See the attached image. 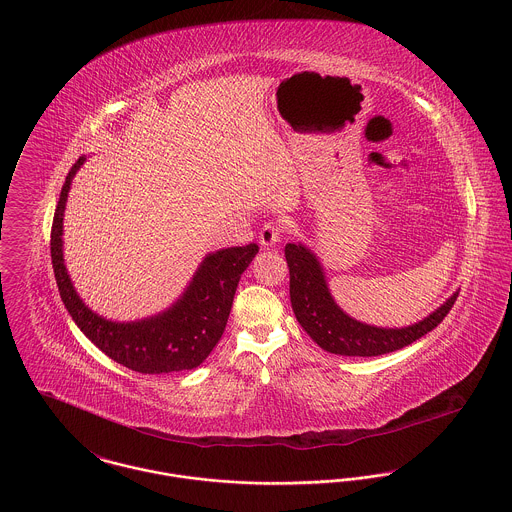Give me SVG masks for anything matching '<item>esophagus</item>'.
Wrapping results in <instances>:
<instances>
[{"label":"esophagus","instance_id":"34e87169","mask_svg":"<svg viewBox=\"0 0 512 512\" xmlns=\"http://www.w3.org/2000/svg\"><path fill=\"white\" fill-rule=\"evenodd\" d=\"M281 233H283V227H281V223L279 221H268V223H264V227L260 229V244L264 246V248H269V246H275V244L281 241Z\"/></svg>","mask_w":512,"mask_h":512}]
</instances>
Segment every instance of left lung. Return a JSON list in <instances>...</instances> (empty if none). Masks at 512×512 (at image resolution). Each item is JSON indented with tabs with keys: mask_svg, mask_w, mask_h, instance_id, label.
Returning a JSON list of instances; mask_svg holds the SVG:
<instances>
[{
	"mask_svg": "<svg viewBox=\"0 0 512 512\" xmlns=\"http://www.w3.org/2000/svg\"><path fill=\"white\" fill-rule=\"evenodd\" d=\"M285 258L296 320L323 350L341 356H379L408 347L443 322L458 296V291L453 293L428 318L408 327H376L350 318L337 306L329 293L322 264L310 248L289 243Z\"/></svg>",
	"mask_w": 512,
	"mask_h": 512,
	"instance_id": "1",
	"label": "left lung"
}]
</instances>
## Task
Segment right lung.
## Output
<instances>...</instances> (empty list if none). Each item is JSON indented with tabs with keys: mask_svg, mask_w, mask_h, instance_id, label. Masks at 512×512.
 Returning <instances> with one entry per match:
<instances>
[{
	"mask_svg": "<svg viewBox=\"0 0 512 512\" xmlns=\"http://www.w3.org/2000/svg\"><path fill=\"white\" fill-rule=\"evenodd\" d=\"M86 158L65 179L52 225V264L61 300L82 333L117 364L140 374H171L200 366L221 339L244 269L258 244L231 246L208 254L173 306L138 322H111L92 312L63 262V212L71 181Z\"/></svg>",
	"mask_w": 512,
	"mask_h": 512,
	"instance_id": "1",
	"label": "right lung"
}]
</instances>
